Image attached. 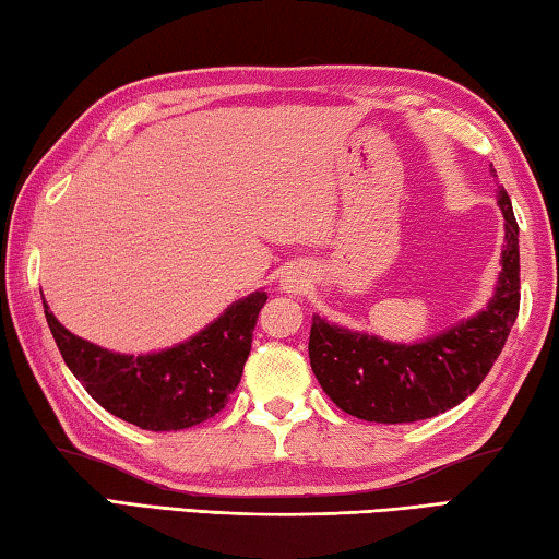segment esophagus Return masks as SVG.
Instances as JSON below:
<instances>
[{"label": "esophagus", "instance_id": "esophagus-1", "mask_svg": "<svg viewBox=\"0 0 559 559\" xmlns=\"http://www.w3.org/2000/svg\"><path fill=\"white\" fill-rule=\"evenodd\" d=\"M307 272H301V270H289L285 277H282V289H287V292H301L307 287Z\"/></svg>", "mask_w": 559, "mask_h": 559}]
</instances>
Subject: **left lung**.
<instances>
[{
    "mask_svg": "<svg viewBox=\"0 0 559 559\" xmlns=\"http://www.w3.org/2000/svg\"><path fill=\"white\" fill-rule=\"evenodd\" d=\"M498 207L506 230L498 285L478 314L411 344L314 314L309 361L342 411L373 424H414L459 406L488 377L520 309V230L506 188H498Z\"/></svg>",
    "mask_w": 559,
    "mask_h": 559,
    "instance_id": "8db88e82",
    "label": "left lung"
}]
</instances>
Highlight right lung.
Wrapping results in <instances>:
<instances>
[{
    "label": "right lung",
    "mask_w": 559,
    "mask_h": 559,
    "mask_svg": "<svg viewBox=\"0 0 559 559\" xmlns=\"http://www.w3.org/2000/svg\"><path fill=\"white\" fill-rule=\"evenodd\" d=\"M41 301L63 361L96 404L145 431H180L225 408L242 379L267 292L235 299L190 340L139 356L104 349L71 334L53 317L44 295Z\"/></svg>",
    "instance_id": "add662e5"
}]
</instances>
